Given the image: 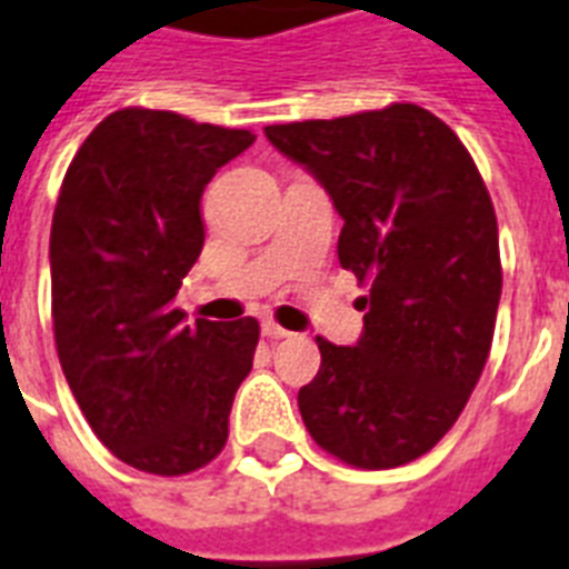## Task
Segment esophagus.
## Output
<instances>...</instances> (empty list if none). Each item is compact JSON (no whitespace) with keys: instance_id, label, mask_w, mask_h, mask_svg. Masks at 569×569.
Listing matches in <instances>:
<instances>
[{"instance_id":"obj_1","label":"esophagus","mask_w":569,"mask_h":569,"mask_svg":"<svg viewBox=\"0 0 569 569\" xmlns=\"http://www.w3.org/2000/svg\"><path fill=\"white\" fill-rule=\"evenodd\" d=\"M261 335H263V338H270V340H279V338H288L290 331H288V329H281L279 322H270V320H267V322H263V326H261Z\"/></svg>"}]
</instances>
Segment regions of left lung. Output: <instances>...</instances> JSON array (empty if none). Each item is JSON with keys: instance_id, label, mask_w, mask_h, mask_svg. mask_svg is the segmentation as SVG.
Listing matches in <instances>:
<instances>
[{"instance_id": "obj_1", "label": "left lung", "mask_w": 569, "mask_h": 569, "mask_svg": "<svg viewBox=\"0 0 569 569\" xmlns=\"http://www.w3.org/2000/svg\"><path fill=\"white\" fill-rule=\"evenodd\" d=\"M329 193L343 270L370 284L356 347L317 338L299 413L326 452L363 470L408 465L465 411L497 326L493 202L465 143L420 104L267 126Z\"/></svg>"}]
</instances>
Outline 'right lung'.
Returning a JSON list of instances; mask_svg holds the SVG:
<instances>
[{
    "instance_id": "right-lung-1",
    "label": "right lung",
    "mask_w": 569,
    "mask_h": 569,
    "mask_svg": "<svg viewBox=\"0 0 569 569\" xmlns=\"http://www.w3.org/2000/svg\"><path fill=\"white\" fill-rule=\"evenodd\" d=\"M256 143L172 111L108 113L72 158L49 238L54 347L90 429L129 467L181 476L220 456L258 320L176 308L206 226L202 190Z\"/></svg>"
}]
</instances>
